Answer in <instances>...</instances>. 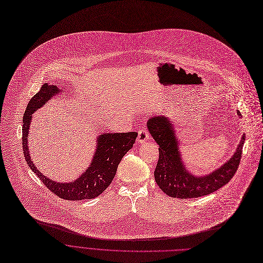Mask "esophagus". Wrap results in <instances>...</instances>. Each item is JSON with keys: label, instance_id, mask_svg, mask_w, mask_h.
<instances>
[{"label": "esophagus", "instance_id": "esophagus-1", "mask_svg": "<svg viewBox=\"0 0 263 263\" xmlns=\"http://www.w3.org/2000/svg\"><path fill=\"white\" fill-rule=\"evenodd\" d=\"M149 139V133H148V130L147 129H140L139 132H138V137H137V141L139 142V144H141V142H145Z\"/></svg>", "mask_w": 263, "mask_h": 263}]
</instances>
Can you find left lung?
I'll use <instances>...</instances> for the list:
<instances>
[{
	"label": "left lung",
	"mask_w": 263,
	"mask_h": 263,
	"mask_svg": "<svg viewBox=\"0 0 263 263\" xmlns=\"http://www.w3.org/2000/svg\"><path fill=\"white\" fill-rule=\"evenodd\" d=\"M241 116L240 112H237ZM150 134L159 146V157L154 171L155 181L163 192L175 198H197L209 195L227 184L239 166L246 135L233 157L212 174L195 177L189 174L180 159L178 141L171 122L165 116L151 117L148 121Z\"/></svg>",
	"instance_id": "8db88e82"
}]
</instances>
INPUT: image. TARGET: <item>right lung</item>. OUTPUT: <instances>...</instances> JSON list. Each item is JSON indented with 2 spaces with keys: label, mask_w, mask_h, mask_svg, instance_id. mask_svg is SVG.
<instances>
[{
  "label": "right lung",
  "mask_w": 263,
  "mask_h": 263,
  "mask_svg": "<svg viewBox=\"0 0 263 263\" xmlns=\"http://www.w3.org/2000/svg\"><path fill=\"white\" fill-rule=\"evenodd\" d=\"M61 90L54 85L44 84L40 91L29 101L23 116L22 145L24 156L29 168L37 175L49 191L57 196L66 200L92 199L101 195L112 182L117 166L125 154L133 147L137 137L136 132L127 133H105L98 138V149L93 161L84 174L73 182L60 183L47 178L36 170L30 159L27 145V136L31 122V115L48 102L55 93Z\"/></svg>",
  "instance_id": "1"
}]
</instances>
